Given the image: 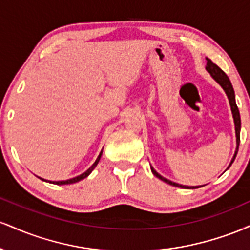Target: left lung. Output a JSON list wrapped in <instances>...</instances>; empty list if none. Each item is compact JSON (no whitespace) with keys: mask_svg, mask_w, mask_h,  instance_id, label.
I'll use <instances>...</instances> for the list:
<instances>
[{"mask_svg":"<svg viewBox=\"0 0 250 250\" xmlns=\"http://www.w3.org/2000/svg\"><path fill=\"white\" fill-rule=\"evenodd\" d=\"M206 69H207L208 73L210 74L211 76H213V79L215 80V81L219 83L221 87L223 88V90L226 91L227 96H228L229 103H230L231 113H233L234 123H235V134H236V150H235L233 160H231L230 165H229V167H230L231 163L234 162L235 157H236L237 150H239V146H240V130H241L240 111H239V108H237V105H236V102H235V93H234L233 85H231L230 80H229L228 76L226 75L225 71L221 69L220 67H217V65L215 64V63L211 62V60H209V59H207V65H206ZM228 168H227V169H228ZM151 173H153L156 177H159L160 180L165 181L166 183L174 186V187H180V188H185V189H196V188H200L201 187V186H196V187H194V186H193V187H189V186H182V185H179V183L171 182V181H169L167 179H165V177H163V176H161V175L157 173V171L155 170L153 167H151Z\"/></svg>","mask_w":250,"mask_h":250,"instance_id":"1","label":"left lung"}]
</instances>
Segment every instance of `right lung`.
Here are the masks:
<instances>
[{"label": "right lung", "instance_id": "1", "mask_svg": "<svg viewBox=\"0 0 250 250\" xmlns=\"http://www.w3.org/2000/svg\"><path fill=\"white\" fill-rule=\"evenodd\" d=\"M101 156H102V150H101V153H100V155L99 156H97V159H96V161L94 162V165L91 166L90 168L88 169V170H85L84 173L83 174H81V175H79V176H76V177H73V179H69V180H65V181H47V180H44V179H41V177H40V179H41L42 181H45V182H50V183H55V185H59V186H61V185H71V183H75V182H79V181H81V180H83V179H85V177L88 176L89 174L91 173V171L94 170V168L96 167L97 166V163H99V161H100V159H101Z\"/></svg>", "mask_w": 250, "mask_h": 250}]
</instances>
